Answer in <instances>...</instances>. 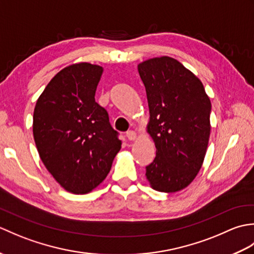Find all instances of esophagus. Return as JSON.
<instances>
[{
	"instance_id": "obj_1",
	"label": "esophagus",
	"mask_w": 254,
	"mask_h": 254,
	"mask_svg": "<svg viewBox=\"0 0 254 254\" xmlns=\"http://www.w3.org/2000/svg\"><path fill=\"white\" fill-rule=\"evenodd\" d=\"M127 137L130 139V141H134L136 138V133L134 131H127Z\"/></svg>"
}]
</instances>
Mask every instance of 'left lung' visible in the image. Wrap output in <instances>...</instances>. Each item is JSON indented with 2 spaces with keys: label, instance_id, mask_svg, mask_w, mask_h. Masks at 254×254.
<instances>
[{
  "label": "left lung",
  "instance_id": "left-lung-1",
  "mask_svg": "<svg viewBox=\"0 0 254 254\" xmlns=\"http://www.w3.org/2000/svg\"><path fill=\"white\" fill-rule=\"evenodd\" d=\"M137 69L148 102L146 131L156 147L145 176L156 191H181L195 179L206 154L209 97L196 75L174 58L148 59Z\"/></svg>",
  "mask_w": 254,
  "mask_h": 254
}]
</instances>
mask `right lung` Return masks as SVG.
Wrapping results in <instances>:
<instances>
[{"mask_svg":"<svg viewBox=\"0 0 254 254\" xmlns=\"http://www.w3.org/2000/svg\"><path fill=\"white\" fill-rule=\"evenodd\" d=\"M104 67L74 63L57 73L36 102L32 133L42 163L64 190L89 193L106 179L121 141L95 94Z\"/></svg>","mask_w":254,"mask_h":254,"instance_id":"right-lung-1","label":"right lung"}]
</instances>
